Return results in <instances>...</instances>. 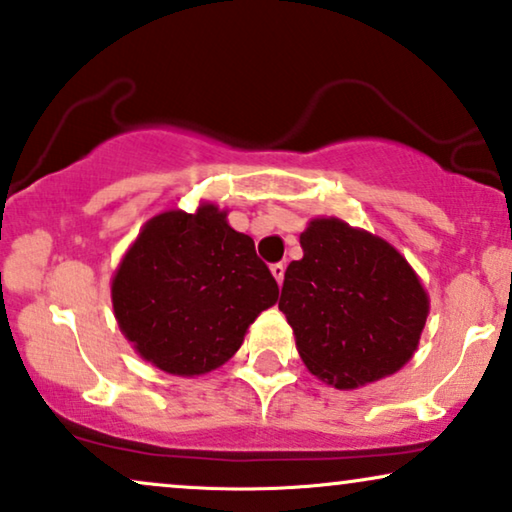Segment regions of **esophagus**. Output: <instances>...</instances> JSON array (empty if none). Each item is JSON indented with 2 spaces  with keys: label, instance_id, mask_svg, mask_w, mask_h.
I'll return each instance as SVG.
<instances>
[{
  "label": "esophagus",
  "instance_id": "esophagus-1",
  "mask_svg": "<svg viewBox=\"0 0 512 512\" xmlns=\"http://www.w3.org/2000/svg\"><path fill=\"white\" fill-rule=\"evenodd\" d=\"M270 270H272V277H275L277 284H282L284 282V263H272Z\"/></svg>",
  "mask_w": 512,
  "mask_h": 512
}]
</instances>
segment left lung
Instances as JSON below:
<instances>
[{
  "label": "left lung",
  "instance_id": "left-lung-1",
  "mask_svg": "<svg viewBox=\"0 0 512 512\" xmlns=\"http://www.w3.org/2000/svg\"><path fill=\"white\" fill-rule=\"evenodd\" d=\"M303 258L284 272L280 310L305 367L336 388L395 374L428 317L426 289L386 240L338 218H315Z\"/></svg>",
  "mask_w": 512,
  "mask_h": 512
}]
</instances>
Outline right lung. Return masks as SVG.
I'll return each mask as SVG.
<instances>
[{
  "label": "right lung",
  "instance_id": "right-lung-1",
  "mask_svg": "<svg viewBox=\"0 0 512 512\" xmlns=\"http://www.w3.org/2000/svg\"><path fill=\"white\" fill-rule=\"evenodd\" d=\"M280 296L254 240L225 211H164L145 223L112 280V308L143 360L199 376L237 353L249 324Z\"/></svg>",
  "mask_w": 512,
  "mask_h": 512
}]
</instances>
